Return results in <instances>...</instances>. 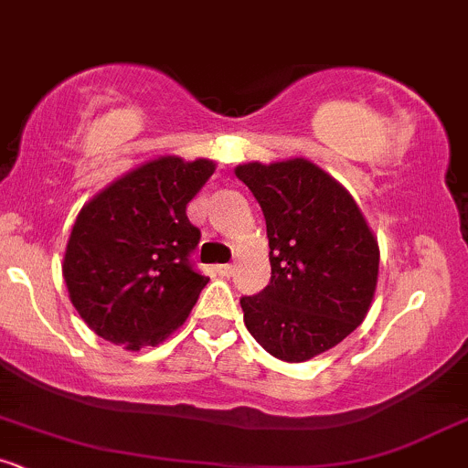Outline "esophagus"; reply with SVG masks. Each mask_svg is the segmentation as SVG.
I'll list each match as a JSON object with an SVG mask.
<instances>
[{"instance_id": "1", "label": "esophagus", "mask_w": 468, "mask_h": 468, "mask_svg": "<svg viewBox=\"0 0 468 468\" xmlns=\"http://www.w3.org/2000/svg\"><path fill=\"white\" fill-rule=\"evenodd\" d=\"M214 272L218 274V276H232V274H234V265H229V263L216 265V268H214Z\"/></svg>"}]
</instances>
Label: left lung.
<instances>
[{
	"instance_id": "1",
	"label": "left lung",
	"mask_w": 468,
	"mask_h": 468,
	"mask_svg": "<svg viewBox=\"0 0 468 468\" xmlns=\"http://www.w3.org/2000/svg\"><path fill=\"white\" fill-rule=\"evenodd\" d=\"M236 178L254 194L270 239V283L240 296L250 335L299 364L344 341L373 301L379 248L353 196L303 158L248 163Z\"/></svg>"
}]
</instances>
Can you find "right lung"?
<instances>
[{
    "label": "right lung",
    "mask_w": 468,
    "mask_h": 468,
    "mask_svg": "<svg viewBox=\"0 0 468 468\" xmlns=\"http://www.w3.org/2000/svg\"><path fill=\"white\" fill-rule=\"evenodd\" d=\"M214 174L209 160H152L82 207L64 254V281L84 324L115 346L140 350L172 335L207 276L192 254L200 229L187 203Z\"/></svg>",
    "instance_id": "obj_1"
}]
</instances>
